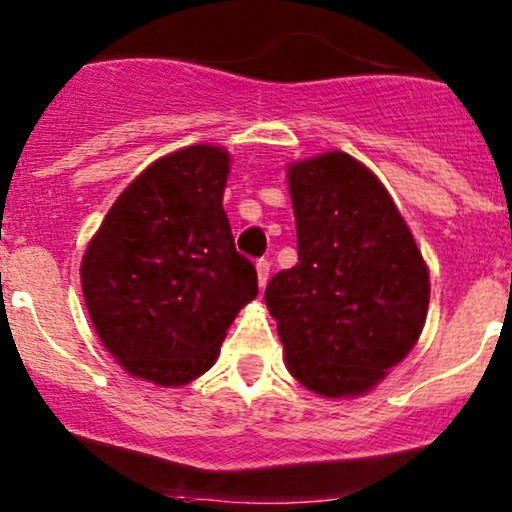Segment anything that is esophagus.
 Wrapping results in <instances>:
<instances>
[{
	"label": "esophagus",
	"instance_id": "1",
	"mask_svg": "<svg viewBox=\"0 0 512 512\" xmlns=\"http://www.w3.org/2000/svg\"><path fill=\"white\" fill-rule=\"evenodd\" d=\"M257 284H260V289H264L269 281V262L267 260H257Z\"/></svg>",
	"mask_w": 512,
	"mask_h": 512
}]
</instances>
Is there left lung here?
Segmentation results:
<instances>
[{
    "label": "left lung",
    "mask_w": 512,
    "mask_h": 512,
    "mask_svg": "<svg viewBox=\"0 0 512 512\" xmlns=\"http://www.w3.org/2000/svg\"><path fill=\"white\" fill-rule=\"evenodd\" d=\"M298 264L264 301L293 378L322 397L368 392L416 344L428 269L383 182L342 151L293 163Z\"/></svg>",
    "instance_id": "obj_1"
}]
</instances>
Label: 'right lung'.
I'll list each match as a JSON object with an SVG mask.
<instances>
[{
	"mask_svg": "<svg viewBox=\"0 0 512 512\" xmlns=\"http://www.w3.org/2000/svg\"><path fill=\"white\" fill-rule=\"evenodd\" d=\"M228 154L187 146L158 158L117 197L81 262V289L105 349L127 373L185 385L214 366L255 264L223 211Z\"/></svg>",
	"mask_w": 512,
	"mask_h": 512,
	"instance_id": "1",
	"label": "right lung"
}]
</instances>
